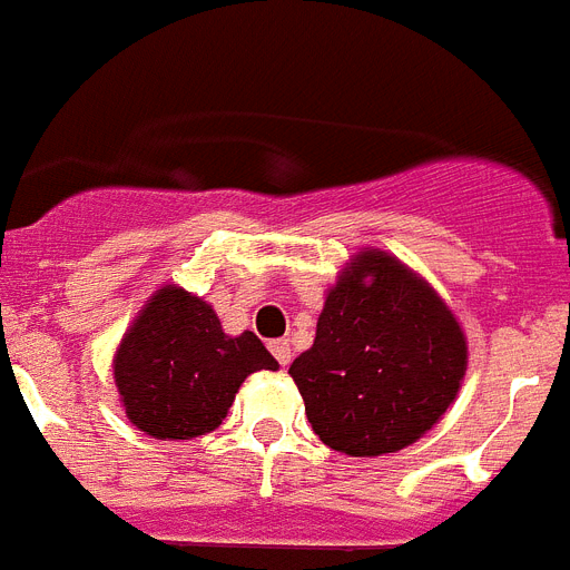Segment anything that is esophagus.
Instances as JSON below:
<instances>
[{
	"instance_id": "esophagus-1",
	"label": "esophagus",
	"mask_w": 570,
	"mask_h": 570,
	"mask_svg": "<svg viewBox=\"0 0 570 570\" xmlns=\"http://www.w3.org/2000/svg\"><path fill=\"white\" fill-rule=\"evenodd\" d=\"M271 352H274V358L279 361V366H288L291 358H294V355H291L288 341H274L271 343Z\"/></svg>"
}]
</instances>
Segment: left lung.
Instances as JSON below:
<instances>
[{"label":"left lung","instance_id":"8db88e82","mask_svg":"<svg viewBox=\"0 0 570 570\" xmlns=\"http://www.w3.org/2000/svg\"><path fill=\"white\" fill-rule=\"evenodd\" d=\"M465 366V332L434 285L393 253L361 247L326 291L312 350L288 373L328 449L381 458L443 420Z\"/></svg>","mask_w":570,"mask_h":570}]
</instances>
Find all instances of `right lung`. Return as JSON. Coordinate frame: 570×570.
Segmentation results:
<instances>
[{
  "instance_id": "obj_1",
  "label": "right lung",
  "mask_w": 570,
  "mask_h": 570,
  "mask_svg": "<svg viewBox=\"0 0 570 570\" xmlns=\"http://www.w3.org/2000/svg\"><path fill=\"white\" fill-rule=\"evenodd\" d=\"M258 370H279L265 343L253 332L227 335L215 308L177 285L145 299L112 355L119 404L154 440L215 431Z\"/></svg>"
}]
</instances>
